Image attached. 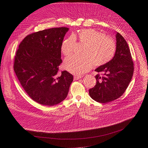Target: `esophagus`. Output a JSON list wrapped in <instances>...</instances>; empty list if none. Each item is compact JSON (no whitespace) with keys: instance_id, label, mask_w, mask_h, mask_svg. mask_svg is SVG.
<instances>
[{"instance_id":"1","label":"esophagus","mask_w":148,"mask_h":148,"mask_svg":"<svg viewBox=\"0 0 148 148\" xmlns=\"http://www.w3.org/2000/svg\"><path fill=\"white\" fill-rule=\"evenodd\" d=\"M82 77H83L82 75H75V76L74 77V80H79V79L82 78Z\"/></svg>"}]
</instances>
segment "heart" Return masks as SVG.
<instances>
[{
    "label": "heart",
    "mask_w": 148,
    "mask_h": 148,
    "mask_svg": "<svg viewBox=\"0 0 148 148\" xmlns=\"http://www.w3.org/2000/svg\"><path fill=\"white\" fill-rule=\"evenodd\" d=\"M76 40L84 44L83 56L73 55L64 61V68L74 74H82L93 67L99 66L110 62L114 56L116 46L112 38L94 29H83L70 35L63 41L61 51L67 56L73 53Z\"/></svg>",
    "instance_id": "obj_1"
}]
</instances>
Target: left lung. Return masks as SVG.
<instances>
[{
  "instance_id": "8db88e82",
  "label": "left lung",
  "mask_w": 148,
  "mask_h": 148,
  "mask_svg": "<svg viewBox=\"0 0 148 148\" xmlns=\"http://www.w3.org/2000/svg\"><path fill=\"white\" fill-rule=\"evenodd\" d=\"M116 50L113 58L95 69V86L89 89L90 97L97 102L107 103L121 97L131 80L134 73V63L127 41L117 33Z\"/></svg>"
}]
</instances>
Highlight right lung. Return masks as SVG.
<instances>
[{
  "mask_svg": "<svg viewBox=\"0 0 148 148\" xmlns=\"http://www.w3.org/2000/svg\"><path fill=\"white\" fill-rule=\"evenodd\" d=\"M69 29L51 28L26 36L15 54L14 70L29 97L42 105L53 106L67 97L73 75L59 73L62 62L61 46Z\"/></svg>",
  "mask_w": 148,
  "mask_h": 148,
  "instance_id": "obj_1",
  "label": "right lung"
}]
</instances>
